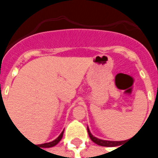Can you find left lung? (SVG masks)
I'll use <instances>...</instances> for the list:
<instances>
[{"mask_svg":"<svg viewBox=\"0 0 158 158\" xmlns=\"http://www.w3.org/2000/svg\"><path fill=\"white\" fill-rule=\"evenodd\" d=\"M87 131H88V134H89V138L91 139L93 142H95L97 145L102 146H107V147H113V146H118L119 145H121V143L123 142V141H112V140H105V139H101L96 138L94 135H92V134L89 131V128L87 127Z\"/></svg>","mask_w":158,"mask_h":158,"instance_id":"left-lung-1","label":"left lung"}]
</instances>
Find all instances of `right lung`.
<instances>
[{"label": "right lung", "mask_w": 158, "mask_h": 158, "mask_svg": "<svg viewBox=\"0 0 158 158\" xmlns=\"http://www.w3.org/2000/svg\"><path fill=\"white\" fill-rule=\"evenodd\" d=\"M64 131V130H63ZM63 131H62L61 134H60V135L56 138V139H54L53 141H51V142H48V143H45V144H42V145H40V147H42V148H49V147H52V146H55L57 143L62 139V135H63Z\"/></svg>", "instance_id": "1"}]
</instances>
